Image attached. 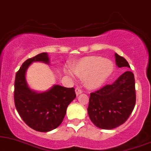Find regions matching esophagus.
<instances>
[{
  "label": "esophagus",
  "mask_w": 151,
  "mask_h": 151,
  "mask_svg": "<svg viewBox=\"0 0 151 151\" xmlns=\"http://www.w3.org/2000/svg\"><path fill=\"white\" fill-rule=\"evenodd\" d=\"M82 93V91L81 88H80L78 87L76 88V95H77V96H78V95L80 94V93Z\"/></svg>",
  "instance_id": "obj_1"
}]
</instances>
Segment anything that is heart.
<instances>
[{
  "instance_id": "b5f03b06",
  "label": "heart",
  "mask_w": 151,
  "mask_h": 151,
  "mask_svg": "<svg viewBox=\"0 0 151 151\" xmlns=\"http://www.w3.org/2000/svg\"><path fill=\"white\" fill-rule=\"evenodd\" d=\"M72 71L76 76L84 77L85 85L89 88L100 87L106 82L113 71L112 61L102 57L91 55L84 57L72 65ZM71 78L73 73L69 70L66 71Z\"/></svg>"
}]
</instances>
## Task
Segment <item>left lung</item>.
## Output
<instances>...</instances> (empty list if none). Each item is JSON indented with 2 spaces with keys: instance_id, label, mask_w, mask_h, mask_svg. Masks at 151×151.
<instances>
[{
  "instance_id": "left-lung-1",
  "label": "left lung",
  "mask_w": 151,
  "mask_h": 151,
  "mask_svg": "<svg viewBox=\"0 0 151 151\" xmlns=\"http://www.w3.org/2000/svg\"><path fill=\"white\" fill-rule=\"evenodd\" d=\"M118 67H130L124 58L115 53ZM134 74L126 71L112 84H106L90 93L87 109L91 121L102 129H115L125 122L136 102Z\"/></svg>"
}]
</instances>
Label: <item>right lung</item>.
I'll list each match as a JSON object with an SVG mask.
<instances>
[{
  "mask_svg": "<svg viewBox=\"0 0 151 151\" xmlns=\"http://www.w3.org/2000/svg\"><path fill=\"white\" fill-rule=\"evenodd\" d=\"M49 64L47 53L27 60L16 72L14 82V103L16 110L27 125L35 131L48 132L63 122L69 104L76 98L75 88L54 85L50 90L37 93L27 84L25 73L33 62Z\"/></svg>",
  "mask_w": 151,
  "mask_h": 151,
  "instance_id": "add662e5",
  "label": "right lung"
}]
</instances>
